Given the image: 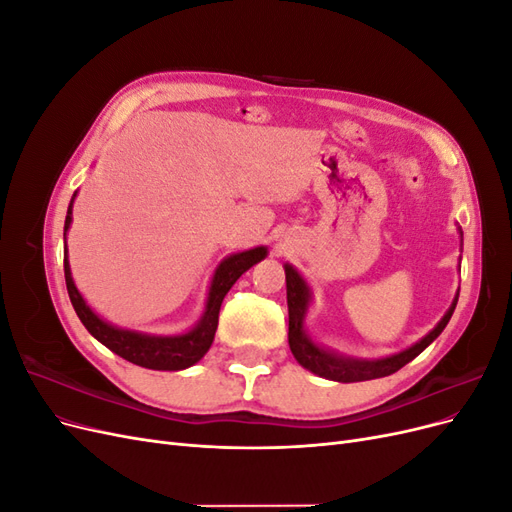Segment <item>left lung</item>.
<instances>
[{
  "label": "left lung",
  "mask_w": 512,
  "mask_h": 512,
  "mask_svg": "<svg viewBox=\"0 0 512 512\" xmlns=\"http://www.w3.org/2000/svg\"><path fill=\"white\" fill-rule=\"evenodd\" d=\"M284 271H286V299H288V344L294 359H297L301 367L312 371V374L327 380H335V382H363V380H374V378L395 374L397 369L416 359V356L444 331L448 320H451L455 312L457 299H459V290H457L455 299L451 307H448V312L442 316V320L410 348L389 356H382V359H354V356H344L324 348L309 337L305 329V316H307L309 303H312V288L307 286L303 275L292 265H288V262L284 265Z\"/></svg>",
  "instance_id": "obj_1"
}]
</instances>
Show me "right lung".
<instances>
[{
  "label": "right lung",
  "instance_id": "add662e5",
  "mask_svg": "<svg viewBox=\"0 0 512 512\" xmlns=\"http://www.w3.org/2000/svg\"><path fill=\"white\" fill-rule=\"evenodd\" d=\"M74 198H76V192L72 194V200L68 205V215L64 224V243L72 224ZM265 256H267L265 245H258V247H252V250L226 256L211 277L203 316H200V320L190 331L179 333V335H151L141 331H130V329L115 327V324L100 318L94 309L87 305L83 294L79 292V288H76L72 280L68 245L64 250V273H66V286H68V294H70L76 316L81 318L85 329L94 335L100 344H104L108 350H113L115 354L121 356V359H126L134 365L158 369V371H179L185 367H192L207 354V350L213 344L215 329H218L220 307L228 290L247 269L254 267L256 262H260Z\"/></svg>",
  "mask_w": 512,
  "mask_h": 512
}]
</instances>
